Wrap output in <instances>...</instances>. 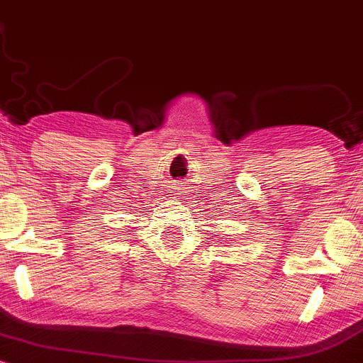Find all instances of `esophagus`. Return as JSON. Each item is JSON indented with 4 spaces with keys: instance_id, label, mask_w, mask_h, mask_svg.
I'll use <instances>...</instances> for the list:
<instances>
[{
    "instance_id": "1",
    "label": "esophagus",
    "mask_w": 363,
    "mask_h": 363,
    "mask_svg": "<svg viewBox=\"0 0 363 363\" xmlns=\"http://www.w3.org/2000/svg\"><path fill=\"white\" fill-rule=\"evenodd\" d=\"M174 194H181V187H176V193H174Z\"/></svg>"
}]
</instances>
